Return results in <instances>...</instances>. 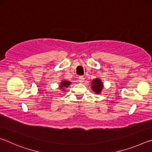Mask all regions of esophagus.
<instances>
[{"label":"esophagus","mask_w":152,"mask_h":152,"mask_svg":"<svg viewBox=\"0 0 152 152\" xmlns=\"http://www.w3.org/2000/svg\"><path fill=\"white\" fill-rule=\"evenodd\" d=\"M84 81V78L83 76H79V82L80 83H82Z\"/></svg>","instance_id":"obj_1"}]
</instances>
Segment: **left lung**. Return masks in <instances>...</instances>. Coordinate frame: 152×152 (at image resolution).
I'll list each match as a JSON object with an SVG mask.
<instances>
[{
    "label": "left lung",
    "instance_id": "8db88e82",
    "mask_svg": "<svg viewBox=\"0 0 152 152\" xmlns=\"http://www.w3.org/2000/svg\"><path fill=\"white\" fill-rule=\"evenodd\" d=\"M104 85L100 78H95L91 82V88L96 94H101Z\"/></svg>",
    "mask_w": 152,
    "mask_h": 152
}]
</instances>
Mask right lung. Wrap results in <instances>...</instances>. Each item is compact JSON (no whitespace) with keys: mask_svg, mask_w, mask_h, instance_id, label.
I'll list each match as a JSON object with an SVG mask.
<instances>
[{"mask_svg":"<svg viewBox=\"0 0 152 152\" xmlns=\"http://www.w3.org/2000/svg\"><path fill=\"white\" fill-rule=\"evenodd\" d=\"M72 82L69 80H62L61 82H60V85L59 86V88L61 89V91H64V89L66 88H68V87L70 85Z\"/></svg>","mask_w":152,"mask_h":152,"instance_id":"add662e5","label":"right lung"}]
</instances>
